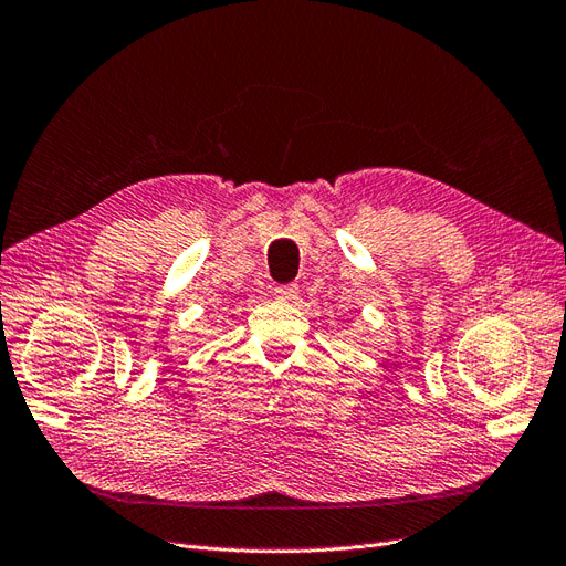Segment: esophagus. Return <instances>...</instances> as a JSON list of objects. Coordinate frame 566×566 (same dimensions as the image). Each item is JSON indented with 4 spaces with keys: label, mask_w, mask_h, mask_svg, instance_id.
Instances as JSON below:
<instances>
[{
    "label": "esophagus",
    "mask_w": 566,
    "mask_h": 566,
    "mask_svg": "<svg viewBox=\"0 0 566 566\" xmlns=\"http://www.w3.org/2000/svg\"><path fill=\"white\" fill-rule=\"evenodd\" d=\"M274 296L282 298V301H294L298 296V286L296 284H284L274 289Z\"/></svg>",
    "instance_id": "34e87169"
}]
</instances>
